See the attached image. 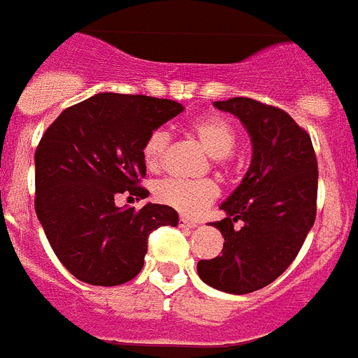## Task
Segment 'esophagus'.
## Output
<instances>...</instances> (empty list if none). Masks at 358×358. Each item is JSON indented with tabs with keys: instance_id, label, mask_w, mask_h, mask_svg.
Returning a JSON list of instances; mask_svg holds the SVG:
<instances>
[{
	"instance_id": "esophagus-1",
	"label": "esophagus",
	"mask_w": 358,
	"mask_h": 358,
	"mask_svg": "<svg viewBox=\"0 0 358 358\" xmlns=\"http://www.w3.org/2000/svg\"><path fill=\"white\" fill-rule=\"evenodd\" d=\"M179 225L185 227V229H196L197 223L194 220H186V217H181V220H179Z\"/></svg>"
}]
</instances>
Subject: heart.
Instances as JSON below:
<instances>
[{"label": "heart", "mask_w": 358, "mask_h": 358, "mask_svg": "<svg viewBox=\"0 0 358 358\" xmlns=\"http://www.w3.org/2000/svg\"><path fill=\"white\" fill-rule=\"evenodd\" d=\"M192 133L205 148L212 159H227L234 152L238 133L230 120L220 115L203 117L192 124ZM170 133L166 129H155L148 135L143 146V159L148 170L157 172L166 161ZM220 196V188L210 179L185 181V179H166L155 186V197L161 203L172 206L185 215H199Z\"/></svg>", "instance_id": "obj_1"}]
</instances>
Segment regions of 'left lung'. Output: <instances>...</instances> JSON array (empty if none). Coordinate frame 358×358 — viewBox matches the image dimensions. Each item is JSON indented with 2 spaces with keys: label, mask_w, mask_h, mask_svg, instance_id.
I'll use <instances>...</instances> for the list:
<instances>
[{
  "label": "left lung",
  "mask_w": 358,
  "mask_h": 358,
  "mask_svg": "<svg viewBox=\"0 0 358 358\" xmlns=\"http://www.w3.org/2000/svg\"><path fill=\"white\" fill-rule=\"evenodd\" d=\"M214 108L238 117L252 143L250 166L221 203L223 250L197 264L199 278L230 294L273 283L292 264L317 217L318 164L311 137L283 109L236 96Z\"/></svg>",
  "instance_id": "1"
}]
</instances>
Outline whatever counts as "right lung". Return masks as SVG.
I'll list each match as a JSON object with an SVG mask.
<instances>
[{"mask_svg":"<svg viewBox=\"0 0 358 358\" xmlns=\"http://www.w3.org/2000/svg\"><path fill=\"white\" fill-rule=\"evenodd\" d=\"M182 104L144 94L99 93L64 109L34 153L36 215L52 250L80 282L113 287L141 273L148 236L177 227L172 206H117L119 194L141 199L144 141Z\"/></svg>","mask_w":358,"mask_h":358,"instance_id":"right-lung-1","label":"right lung"}]
</instances>
